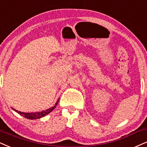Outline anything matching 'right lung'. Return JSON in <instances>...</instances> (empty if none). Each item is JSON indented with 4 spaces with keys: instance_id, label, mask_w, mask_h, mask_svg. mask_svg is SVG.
I'll list each match as a JSON object with an SVG mask.
<instances>
[{
    "instance_id": "add662e5",
    "label": "right lung",
    "mask_w": 147,
    "mask_h": 147,
    "mask_svg": "<svg viewBox=\"0 0 147 147\" xmlns=\"http://www.w3.org/2000/svg\"><path fill=\"white\" fill-rule=\"evenodd\" d=\"M59 99H58V100L57 102H56L55 105L52 108H48L46 110H43V111L41 112H20V111H18V110L14 109V108H12V110H13L14 111H16V112H18L19 115H20L22 116H23L24 117L28 119H30V120H34V119H41L45 116L48 115L49 113H50L52 110H53L54 108H56V106H57V104H59Z\"/></svg>"
}]
</instances>
